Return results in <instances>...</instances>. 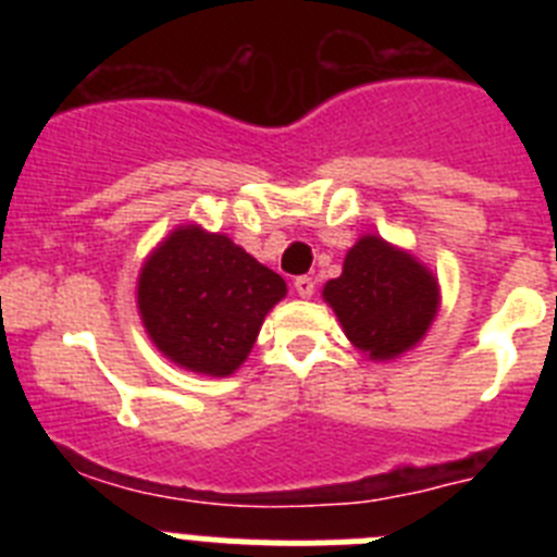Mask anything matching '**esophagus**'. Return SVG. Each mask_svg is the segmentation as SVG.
Listing matches in <instances>:
<instances>
[{"mask_svg": "<svg viewBox=\"0 0 557 557\" xmlns=\"http://www.w3.org/2000/svg\"><path fill=\"white\" fill-rule=\"evenodd\" d=\"M295 293L301 295V298H312L314 295V278H309V275H298L293 282Z\"/></svg>", "mask_w": 557, "mask_h": 557, "instance_id": "34e87169", "label": "esophagus"}]
</instances>
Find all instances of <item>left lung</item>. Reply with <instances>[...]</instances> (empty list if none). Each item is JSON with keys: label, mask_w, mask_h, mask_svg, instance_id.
<instances>
[{"label": "left lung", "mask_w": 557, "mask_h": 557, "mask_svg": "<svg viewBox=\"0 0 557 557\" xmlns=\"http://www.w3.org/2000/svg\"><path fill=\"white\" fill-rule=\"evenodd\" d=\"M354 348L368 359H396L424 337L441 307L430 268L382 236H359L343 273L323 287Z\"/></svg>", "instance_id": "8db88e82"}]
</instances>
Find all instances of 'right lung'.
<instances>
[{"mask_svg": "<svg viewBox=\"0 0 557 557\" xmlns=\"http://www.w3.org/2000/svg\"><path fill=\"white\" fill-rule=\"evenodd\" d=\"M284 295L282 275L228 236L181 225L141 264L136 301L166 359L206 376H231Z\"/></svg>", "mask_w": 557, "mask_h": 557, "instance_id": "obj_1", "label": "right lung"}]
</instances>
